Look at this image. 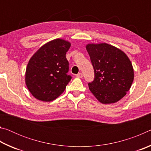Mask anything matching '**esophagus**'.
Masks as SVG:
<instances>
[{"label": "esophagus", "mask_w": 151, "mask_h": 151, "mask_svg": "<svg viewBox=\"0 0 151 151\" xmlns=\"http://www.w3.org/2000/svg\"><path fill=\"white\" fill-rule=\"evenodd\" d=\"M76 76L77 78H83V74H82L81 73H78L77 75H76Z\"/></svg>", "instance_id": "esophagus-1"}]
</instances>
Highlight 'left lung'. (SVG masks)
<instances>
[{
    "label": "left lung",
    "mask_w": 151,
    "mask_h": 151,
    "mask_svg": "<svg viewBox=\"0 0 151 151\" xmlns=\"http://www.w3.org/2000/svg\"><path fill=\"white\" fill-rule=\"evenodd\" d=\"M93 65L94 78L89 90L103 104L119 101L129 91L134 71L129 58L119 48L106 43L86 46Z\"/></svg>",
    "instance_id": "obj_1"
}]
</instances>
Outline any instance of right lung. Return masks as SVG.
Returning <instances> with one entry per match:
<instances>
[{
  "instance_id": "add662e5",
  "label": "right lung",
  "mask_w": 151,
  "mask_h": 151,
  "mask_svg": "<svg viewBox=\"0 0 151 151\" xmlns=\"http://www.w3.org/2000/svg\"><path fill=\"white\" fill-rule=\"evenodd\" d=\"M70 43L58 39L40 48L28 63L25 81L36 99L49 102L65 90L72 78L67 73L69 63L66 58Z\"/></svg>"
}]
</instances>
